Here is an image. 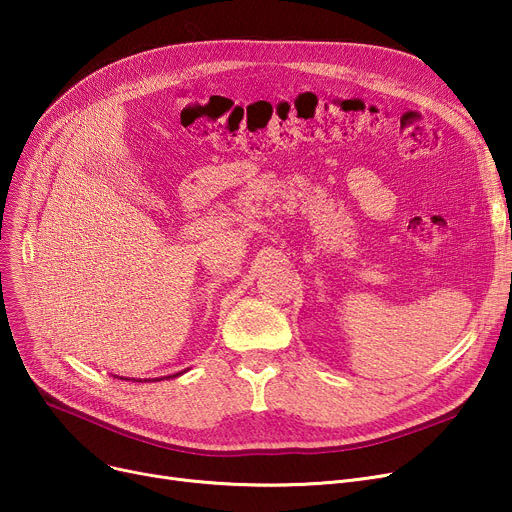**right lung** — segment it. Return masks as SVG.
Segmentation results:
<instances>
[{
  "instance_id": "obj_1",
  "label": "right lung",
  "mask_w": 512,
  "mask_h": 512,
  "mask_svg": "<svg viewBox=\"0 0 512 512\" xmlns=\"http://www.w3.org/2000/svg\"><path fill=\"white\" fill-rule=\"evenodd\" d=\"M176 375H178V373H176ZM155 382H157V380H155Z\"/></svg>"
}]
</instances>
